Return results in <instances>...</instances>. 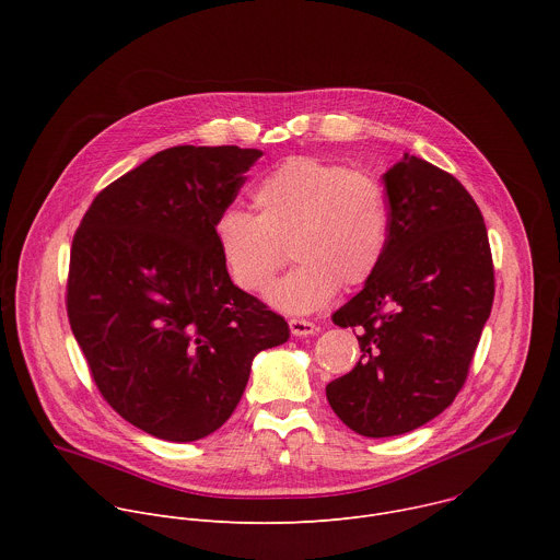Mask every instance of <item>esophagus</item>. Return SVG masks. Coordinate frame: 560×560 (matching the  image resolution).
Instances as JSON below:
<instances>
[{
	"instance_id": "esophagus-1",
	"label": "esophagus",
	"mask_w": 560,
	"mask_h": 560,
	"mask_svg": "<svg viewBox=\"0 0 560 560\" xmlns=\"http://www.w3.org/2000/svg\"><path fill=\"white\" fill-rule=\"evenodd\" d=\"M288 326L294 337H310L316 332V326L312 322H307V318H290Z\"/></svg>"
}]
</instances>
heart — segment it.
Returning <instances> with one entry per match:
<instances>
[{
	"label": "heart",
	"instance_id": "obj_1",
	"mask_svg": "<svg viewBox=\"0 0 560 560\" xmlns=\"http://www.w3.org/2000/svg\"><path fill=\"white\" fill-rule=\"evenodd\" d=\"M255 214L228 206L212 223L219 257L236 288L261 292L290 257L299 266L268 299L285 312L326 305L339 285L357 288L381 266L389 206L381 179L316 156H290L253 190Z\"/></svg>",
	"mask_w": 560,
	"mask_h": 560
}]
</instances>
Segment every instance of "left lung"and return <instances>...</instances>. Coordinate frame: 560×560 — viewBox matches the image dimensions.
I'll use <instances>...</instances> for the list:
<instances>
[{
	"instance_id": "1",
	"label": "left lung",
	"mask_w": 560,
	"mask_h": 560,
	"mask_svg": "<svg viewBox=\"0 0 560 560\" xmlns=\"http://www.w3.org/2000/svg\"><path fill=\"white\" fill-rule=\"evenodd\" d=\"M383 184L385 257L332 314L357 330L361 359L326 387L335 415L372 439L412 432L452 406L494 301L486 221L463 184L408 152Z\"/></svg>"
}]
</instances>
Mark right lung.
Masks as SVG:
<instances>
[{"mask_svg": "<svg viewBox=\"0 0 560 560\" xmlns=\"http://www.w3.org/2000/svg\"><path fill=\"white\" fill-rule=\"evenodd\" d=\"M259 156L166 148L106 186L74 232L70 330L106 404L156 439L219 430L253 359L290 337L281 314L230 281L212 234Z\"/></svg>", "mask_w": 560, "mask_h": 560, "instance_id": "obj_1", "label": "right lung"}]
</instances>
